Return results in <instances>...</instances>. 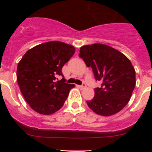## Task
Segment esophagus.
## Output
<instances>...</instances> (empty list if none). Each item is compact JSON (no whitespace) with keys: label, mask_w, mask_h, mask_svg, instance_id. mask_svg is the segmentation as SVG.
Segmentation results:
<instances>
[{"label":"esophagus","mask_w":152,"mask_h":152,"mask_svg":"<svg viewBox=\"0 0 152 152\" xmlns=\"http://www.w3.org/2000/svg\"><path fill=\"white\" fill-rule=\"evenodd\" d=\"M78 87H79L80 89H84V88L86 87V84H85V83H83V85H81V86H79Z\"/></svg>","instance_id":"1"}]
</instances>
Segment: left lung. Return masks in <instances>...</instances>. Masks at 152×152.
Wrapping results in <instances>:
<instances>
[{
	"label": "left lung",
	"mask_w": 152,
	"mask_h": 152,
	"mask_svg": "<svg viewBox=\"0 0 152 152\" xmlns=\"http://www.w3.org/2000/svg\"><path fill=\"white\" fill-rule=\"evenodd\" d=\"M79 56L91 67L102 86L94 89L93 99L87 105L94 112L110 116L119 112L129 102L136 85L135 69L126 56L102 43L80 48Z\"/></svg>",
	"instance_id": "1"
}]
</instances>
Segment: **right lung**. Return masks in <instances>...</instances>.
Masks as SVG:
<instances>
[{
  "mask_svg": "<svg viewBox=\"0 0 152 152\" xmlns=\"http://www.w3.org/2000/svg\"><path fill=\"white\" fill-rule=\"evenodd\" d=\"M75 48L61 41L37 45L24 54L17 67V81L26 102L38 114H53L64 106L74 84L56 81ZM58 79V78H57Z\"/></svg>",
  "mask_w": 152,
  "mask_h": 152,
  "instance_id": "1",
  "label": "right lung"
}]
</instances>
